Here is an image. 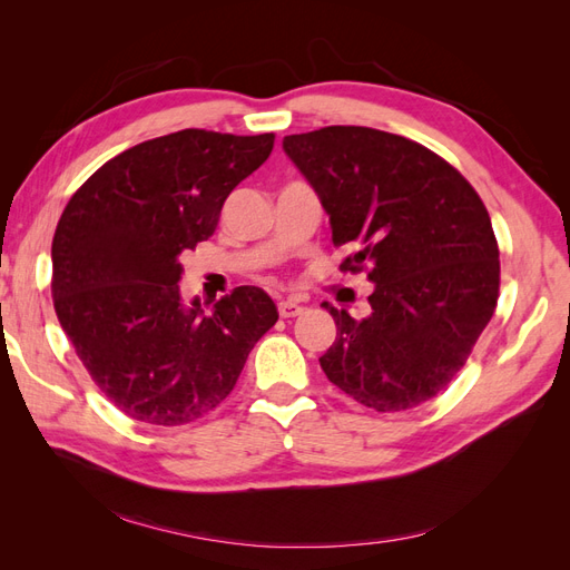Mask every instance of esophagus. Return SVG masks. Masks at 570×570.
<instances>
[{"label": "esophagus", "mask_w": 570, "mask_h": 570, "mask_svg": "<svg viewBox=\"0 0 570 570\" xmlns=\"http://www.w3.org/2000/svg\"><path fill=\"white\" fill-rule=\"evenodd\" d=\"M302 312H304V306H302L299 302H295V299H283V302L278 304L281 318H295V316H299Z\"/></svg>", "instance_id": "34e87169"}]
</instances>
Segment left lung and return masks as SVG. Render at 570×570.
<instances>
[{
    "label": "left lung",
    "mask_w": 570,
    "mask_h": 570,
    "mask_svg": "<svg viewBox=\"0 0 570 570\" xmlns=\"http://www.w3.org/2000/svg\"><path fill=\"white\" fill-rule=\"evenodd\" d=\"M287 157L331 216L333 245L366 271L371 316L325 306L337 325L318 361L327 381L375 411L433 400L461 371L499 297V249L485 204L435 151L375 128L287 135Z\"/></svg>",
    "instance_id": "obj_1"
}]
</instances>
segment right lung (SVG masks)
<instances>
[{"label":"right lung","mask_w":570,"mask_h":570,"mask_svg":"<svg viewBox=\"0 0 570 570\" xmlns=\"http://www.w3.org/2000/svg\"><path fill=\"white\" fill-rule=\"evenodd\" d=\"M273 140L199 128L154 137L95 170L66 204L51 243L55 308L126 416L174 428L212 413L278 321L262 287H235L204 314L178 285L180 256L214 235L223 202Z\"/></svg>","instance_id":"add662e5"}]
</instances>
